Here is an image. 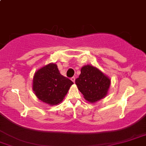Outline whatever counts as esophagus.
<instances>
[{
    "mask_svg": "<svg viewBox=\"0 0 146 146\" xmlns=\"http://www.w3.org/2000/svg\"><path fill=\"white\" fill-rule=\"evenodd\" d=\"M71 80H72V81L74 83V82H75V77H72V78H71Z\"/></svg>",
    "mask_w": 146,
    "mask_h": 146,
    "instance_id": "34e87169",
    "label": "esophagus"
}]
</instances>
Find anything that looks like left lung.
Masks as SVG:
<instances>
[{
	"instance_id": "left-lung-1",
	"label": "left lung",
	"mask_w": 146,
	"mask_h": 146,
	"mask_svg": "<svg viewBox=\"0 0 146 146\" xmlns=\"http://www.w3.org/2000/svg\"><path fill=\"white\" fill-rule=\"evenodd\" d=\"M75 83L84 98L90 102H95L106 96L110 85V80L100 69L92 65H85Z\"/></svg>"
}]
</instances>
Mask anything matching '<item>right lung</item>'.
Returning a JSON list of instances; mask_svg holds the SVG:
<instances>
[{
  "label": "right lung",
  "instance_id": "add662e5",
  "mask_svg": "<svg viewBox=\"0 0 146 146\" xmlns=\"http://www.w3.org/2000/svg\"><path fill=\"white\" fill-rule=\"evenodd\" d=\"M73 84V82L60 74L57 65L51 63L36 72L33 79V90L43 102L56 105L63 100Z\"/></svg>",
  "mask_w": 146,
  "mask_h": 146
}]
</instances>
